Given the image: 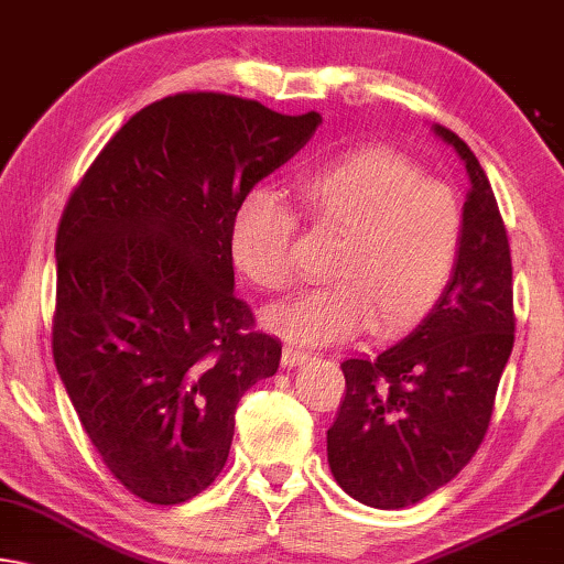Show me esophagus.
<instances>
[{"label": "esophagus", "mask_w": 564, "mask_h": 564, "mask_svg": "<svg viewBox=\"0 0 564 564\" xmlns=\"http://www.w3.org/2000/svg\"><path fill=\"white\" fill-rule=\"evenodd\" d=\"M312 358L310 352H305V350H297V348H284L282 350V366L284 368H297V366H302V362H307Z\"/></svg>", "instance_id": "1"}]
</instances>
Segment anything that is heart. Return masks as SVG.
Returning <instances> with one entry per match:
<instances>
[{
	"label": "heart",
	"mask_w": 564,
	"mask_h": 564,
	"mask_svg": "<svg viewBox=\"0 0 564 564\" xmlns=\"http://www.w3.org/2000/svg\"><path fill=\"white\" fill-rule=\"evenodd\" d=\"M319 227L340 231L335 282L267 310L264 323L297 345H330L362 330L401 333L446 292L464 245V206L452 186L388 149H355L294 178ZM297 219L264 188L241 198L229 224V257L254 288L292 280Z\"/></svg>",
	"instance_id": "heart-1"
}]
</instances>
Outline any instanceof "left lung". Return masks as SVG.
I'll list each match as a JSON object with an SVG mask.
<instances>
[{
  "label": "left lung",
  "mask_w": 564,
  "mask_h": 564,
  "mask_svg": "<svg viewBox=\"0 0 564 564\" xmlns=\"http://www.w3.org/2000/svg\"><path fill=\"white\" fill-rule=\"evenodd\" d=\"M431 131L469 176L462 254L446 292L401 343L343 360L348 391L327 431L335 481L376 509L411 507L469 464L514 348L512 257L491 184L462 138Z\"/></svg>",
  "instance_id": "obj_1"
}]
</instances>
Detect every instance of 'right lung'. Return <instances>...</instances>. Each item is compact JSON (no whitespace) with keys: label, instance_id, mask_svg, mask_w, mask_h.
I'll return each mask as SVG.
<instances>
[{"label":"right lung","instance_id":"add662e5","mask_svg":"<svg viewBox=\"0 0 564 564\" xmlns=\"http://www.w3.org/2000/svg\"><path fill=\"white\" fill-rule=\"evenodd\" d=\"M319 123L237 95H169L110 138L67 202L55 366L110 474L143 501L209 487L239 398L280 368L282 343L234 294L229 224Z\"/></svg>","mask_w":564,"mask_h":564}]
</instances>
